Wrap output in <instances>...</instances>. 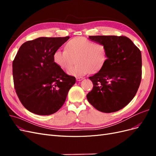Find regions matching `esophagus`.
<instances>
[{"instance_id": "esophagus-1", "label": "esophagus", "mask_w": 156, "mask_h": 156, "mask_svg": "<svg viewBox=\"0 0 156 156\" xmlns=\"http://www.w3.org/2000/svg\"><path fill=\"white\" fill-rule=\"evenodd\" d=\"M83 79H84L83 77H77L76 78L77 81H82V80H83Z\"/></svg>"}]
</instances>
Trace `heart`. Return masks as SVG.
I'll return each instance as SVG.
<instances>
[{"label":"heart","instance_id":"b5f03b06","mask_svg":"<svg viewBox=\"0 0 156 156\" xmlns=\"http://www.w3.org/2000/svg\"><path fill=\"white\" fill-rule=\"evenodd\" d=\"M107 58V51L104 45L94 43L84 37L71 39L66 44L65 50L58 49L53 55L55 62L64 70L69 69L76 61L77 64L68 72L75 76L99 72Z\"/></svg>","mask_w":156,"mask_h":156}]
</instances>
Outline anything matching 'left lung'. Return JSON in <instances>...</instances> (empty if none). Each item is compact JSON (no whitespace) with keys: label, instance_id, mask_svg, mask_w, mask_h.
I'll return each mask as SVG.
<instances>
[{"label":"left lung","instance_id":"left-lung-1","mask_svg":"<svg viewBox=\"0 0 156 156\" xmlns=\"http://www.w3.org/2000/svg\"><path fill=\"white\" fill-rule=\"evenodd\" d=\"M104 45L107 51L105 64L89 77L93 88L88 102L97 110L110 113L119 111L133 100L142 78V57L139 49L124 36H89Z\"/></svg>","mask_w":156,"mask_h":156}]
</instances>
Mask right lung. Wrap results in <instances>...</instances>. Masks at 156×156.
I'll return each mask as SVG.
<instances>
[{"label":"right lung","mask_w":156,"mask_h":156,"mask_svg":"<svg viewBox=\"0 0 156 156\" xmlns=\"http://www.w3.org/2000/svg\"><path fill=\"white\" fill-rule=\"evenodd\" d=\"M69 36L40 37L25 42L12 64L14 88L22 105L38 115H50L62 107L75 77L53 59L55 52Z\"/></svg>","instance_id":"1"}]
</instances>
